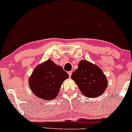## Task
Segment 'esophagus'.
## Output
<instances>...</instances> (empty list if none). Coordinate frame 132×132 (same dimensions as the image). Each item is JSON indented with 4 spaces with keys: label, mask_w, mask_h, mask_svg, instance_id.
Segmentation results:
<instances>
[{
    "label": "esophagus",
    "mask_w": 132,
    "mask_h": 132,
    "mask_svg": "<svg viewBox=\"0 0 132 132\" xmlns=\"http://www.w3.org/2000/svg\"><path fill=\"white\" fill-rule=\"evenodd\" d=\"M68 75H69V77H71V74H72V71H68Z\"/></svg>",
    "instance_id": "1"
}]
</instances>
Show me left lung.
<instances>
[{
  "mask_svg": "<svg viewBox=\"0 0 132 132\" xmlns=\"http://www.w3.org/2000/svg\"><path fill=\"white\" fill-rule=\"evenodd\" d=\"M71 78L82 93L91 98L100 96L107 87V79L101 69L84 60L80 61L78 68L72 73Z\"/></svg>",
  "mask_w": 132,
  "mask_h": 132,
  "instance_id": "8db88e82",
  "label": "left lung"
}]
</instances>
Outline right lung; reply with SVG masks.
I'll use <instances>...</instances> for the list:
<instances>
[{"instance_id": "obj_1", "label": "right lung", "mask_w": 132, "mask_h": 132, "mask_svg": "<svg viewBox=\"0 0 132 132\" xmlns=\"http://www.w3.org/2000/svg\"><path fill=\"white\" fill-rule=\"evenodd\" d=\"M68 77L62 67L48 59L35 68L29 78V85L37 97L51 101L56 98L62 82Z\"/></svg>"}]
</instances>
